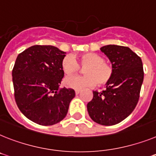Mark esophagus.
<instances>
[{
  "mask_svg": "<svg viewBox=\"0 0 156 156\" xmlns=\"http://www.w3.org/2000/svg\"><path fill=\"white\" fill-rule=\"evenodd\" d=\"M80 92V90H79V89H76V90H75L76 94H78Z\"/></svg>",
  "mask_w": 156,
  "mask_h": 156,
  "instance_id": "esophagus-1",
  "label": "esophagus"
}]
</instances>
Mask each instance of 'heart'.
Listing matches in <instances>:
<instances>
[{
	"label": "heart",
	"instance_id": "obj_1",
	"mask_svg": "<svg viewBox=\"0 0 156 156\" xmlns=\"http://www.w3.org/2000/svg\"><path fill=\"white\" fill-rule=\"evenodd\" d=\"M77 59L82 67H85V76H76L65 79L68 87L83 89L91 87L98 83V86H104L111 80L113 76L112 65L105 62L104 58L96 53H85L80 56H66L62 62V69L65 75L69 76L78 73L80 69Z\"/></svg>",
	"mask_w": 156,
	"mask_h": 156
}]
</instances>
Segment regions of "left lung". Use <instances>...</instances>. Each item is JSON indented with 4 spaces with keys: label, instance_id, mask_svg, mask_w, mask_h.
Listing matches in <instances>:
<instances>
[{
    "label": "left lung",
    "instance_id": "8db88e82",
    "mask_svg": "<svg viewBox=\"0 0 156 156\" xmlns=\"http://www.w3.org/2000/svg\"><path fill=\"white\" fill-rule=\"evenodd\" d=\"M100 50L112 64L113 76L105 91H93L87 111L94 122L113 126L126 119L137 104L144 80L143 64L126 46L107 45Z\"/></svg>",
    "mask_w": 156,
    "mask_h": 156
}]
</instances>
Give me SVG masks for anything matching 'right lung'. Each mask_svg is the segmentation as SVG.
Here are the masks:
<instances>
[{
	"mask_svg": "<svg viewBox=\"0 0 156 156\" xmlns=\"http://www.w3.org/2000/svg\"><path fill=\"white\" fill-rule=\"evenodd\" d=\"M65 52L53 46L35 45L19 54L12 69L15 100L29 120L52 126L65 118L75 97L72 88H59Z\"/></svg>",
	"mask_w": 156,
	"mask_h": 156,
	"instance_id": "1",
	"label": "right lung"
}]
</instances>
